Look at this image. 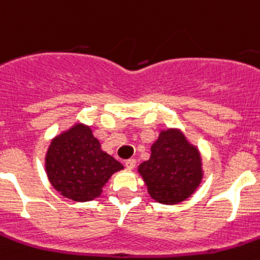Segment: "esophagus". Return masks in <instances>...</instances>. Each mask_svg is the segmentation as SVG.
I'll list each match as a JSON object with an SVG mask.
<instances>
[{"instance_id":"esophagus-1","label":"esophagus","mask_w":260,"mask_h":260,"mask_svg":"<svg viewBox=\"0 0 260 260\" xmlns=\"http://www.w3.org/2000/svg\"><path fill=\"white\" fill-rule=\"evenodd\" d=\"M135 164H137V160H135V158H128V160L125 161V165L127 169H133V168L135 167Z\"/></svg>"}]
</instances>
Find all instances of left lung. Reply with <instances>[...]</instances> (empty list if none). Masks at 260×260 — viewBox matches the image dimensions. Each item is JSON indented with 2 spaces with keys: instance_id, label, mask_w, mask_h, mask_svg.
Here are the masks:
<instances>
[{
  "instance_id": "left-lung-1",
  "label": "left lung",
  "mask_w": 260,
  "mask_h": 260,
  "mask_svg": "<svg viewBox=\"0 0 260 260\" xmlns=\"http://www.w3.org/2000/svg\"><path fill=\"white\" fill-rule=\"evenodd\" d=\"M151 198L177 204L191 197L203 178L198 148L177 128L161 130L151 146V156L138 167Z\"/></svg>"
}]
</instances>
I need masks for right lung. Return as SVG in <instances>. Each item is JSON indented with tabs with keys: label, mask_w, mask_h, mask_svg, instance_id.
Here are the masks:
<instances>
[{
	"label": "right lung",
	"mask_w": 260,
	"mask_h": 260,
	"mask_svg": "<svg viewBox=\"0 0 260 260\" xmlns=\"http://www.w3.org/2000/svg\"><path fill=\"white\" fill-rule=\"evenodd\" d=\"M123 165L102 151L89 126L75 123L53 138L45 156L50 183L65 198L89 202L100 197L112 174Z\"/></svg>",
	"instance_id": "right-lung-1"
}]
</instances>
